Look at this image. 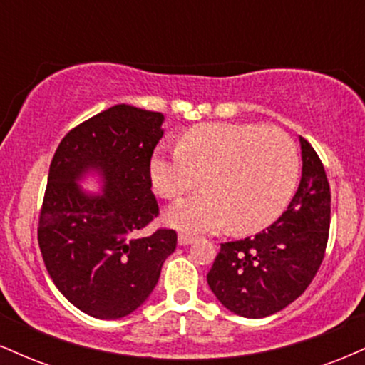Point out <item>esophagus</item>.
Here are the masks:
<instances>
[{
  "label": "esophagus",
  "mask_w": 365,
  "mask_h": 365,
  "mask_svg": "<svg viewBox=\"0 0 365 365\" xmlns=\"http://www.w3.org/2000/svg\"><path fill=\"white\" fill-rule=\"evenodd\" d=\"M195 240L194 235H188V233H180L178 235V244L180 245H190Z\"/></svg>",
  "instance_id": "obj_1"
}]
</instances>
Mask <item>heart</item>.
Wrapping results in <instances>:
<instances>
[{
	"label": "heart",
	"mask_w": 365,
	"mask_h": 365,
	"mask_svg": "<svg viewBox=\"0 0 365 365\" xmlns=\"http://www.w3.org/2000/svg\"><path fill=\"white\" fill-rule=\"evenodd\" d=\"M299 153L283 130L259 123H202L178 137L177 149L149 159L156 194L175 199L197 183L204 190L178 200L166 223L183 232L223 228L252 233L271 225L290 202Z\"/></svg>",
	"instance_id": "1"
}]
</instances>
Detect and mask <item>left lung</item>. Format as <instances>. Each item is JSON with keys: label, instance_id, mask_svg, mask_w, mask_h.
Returning <instances> with one entry per match:
<instances>
[{"label": "left lung", "instance_id": "8db88e82", "mask_svg": "<svg viewBox=\"0 0 365 365\" xmlns=\"http://www.w3.org/2000/svg\"><path fill=\"white\" fill-rule=\"evenodd\" d=\"M302 178L287 211L255 237L221 244L207 284L238 316L259 319L299 299L328 245L331 192L319 156L304 137Z\"/></svg>", "mask_w": 365, "mask_h": 365}]
</instances>
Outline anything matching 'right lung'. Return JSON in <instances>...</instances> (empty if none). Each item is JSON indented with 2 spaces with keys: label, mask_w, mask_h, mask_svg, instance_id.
Here are the masks:
<instances>
[{
  "label": "right lung",
  "mask_w": 365,
  "mask_h": 365,
  "mask_svg": "<svg viewBox=\"0 0 365 365\" xmlns=\"http://www.w3.org/2000/svg\"><path fill=\"white\" fill-rule=\"evenodd\" d=\"M165 116L116 104L70 130L49 166L37 242L46 269L68 302L98 319H120L148 300L177 232L137 238L159 215L149 159ZM96 170L103 195L78 180Z\"/></svg>",
  "instance_id": "add662e5"
}]
</instances>
